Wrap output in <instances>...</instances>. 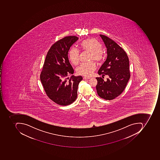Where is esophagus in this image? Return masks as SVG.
I'll use <instances>...</instances> for the list:
<instances>
[{
	"label": "esophagus",
	"instance_id": "34e87169",
	"mask_svg": "<svg viewBox=\"0 0 160 160\" xmlns=\"http://www.w3.org/2000/svg\"><path fill=\"white\" fill-rule=\"evenodd\" d=\"M91 78H90V77H86V76H85V77H84L83 78V79L85 80L86 79H89Z\"/></svg>",
	"mask_w": 160,
	"mask_h": 160
}]
</instances>
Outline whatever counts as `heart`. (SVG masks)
Returning a JSON list of instances; mask_svg holds the SVG:
<instances>
[{"mask_svg":"<svg viewBox=\"0 0 160 160\" xmlns=\"http://www.w3.org/2000/svg\"><path fill=\"white\" fill-rule=\"evenodd\" d=\"M80 48L83 50L91 53L90 61L100 63L103 59L102 46L97 40L88 38L81 43ZM69 60L73 65H78L79 62V51L77 48H72L69 53ZM96 69V65L93 62L88 63H82L76 69V72L80 75L88 76L91 75Z\"/></svg>","mask_w":160,"mask_h":160,"instance_id":"heart-1","label":"heart"}]
</instances>
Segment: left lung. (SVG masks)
<instances>
[{"mask_svg": "<svg viewBox=\"0 0 160 160\" xmlns=\"http://www.w3.org/2000/svg\"><path fill=\"white\" fill-rule=\"evenodd\" d=\"M99 36L107 48V57L98 74L109 78L106 82L101 78H96L97 91L101 98L112 100L123 92L129 80V62L126 52L117 43L106 36Z\"/></svg>", "mask_w": 160, "mask_h": 160, "instance_id": "left-lung-1", "label": "left lung"}]
</instances>
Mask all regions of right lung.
<instances>
[{"label": "right lung", "mask_w": 160, "mask_h": 160, "mask_svg": "<svg viewBox=\"0 0 160 160\" xmlns=\"http://www.w3.org/2000/svg\"><path fill=\"white\" fill-rule=\"evenodd\" d=\"M78 39L75 36H69L52 45L46 56L40 74L48 96L60 105H69L75 101L79 83L82 79L81 76L68 78L74 72L68 59V51Z\"/></svg>", "instance_id": "add662e5"}]
</instances>
